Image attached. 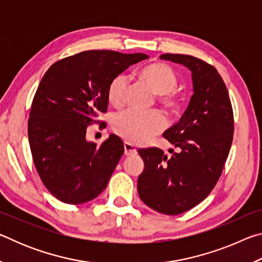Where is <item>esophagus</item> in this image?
Masks as SVG:
<instances>
[{"label":"esophagus","instance_id":"1","mask_svg":"<svg viewBox=\"0 0 262 262\" xmlns=\"http://www.w3.org/2000/svg\"><path fill=\"white\" fill-rule=\"evenodd\" d=\"M123 148H125L126 156H134V155L137 154L136 148L133 144L128 143V142H125V143H123Z\"/></svg>","mask_w":262,"mask_h":262}]
</instances>
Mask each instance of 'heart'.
Instances as JSON below:
<instances>
[{
  "label": "heart",
  "mask_w": 262,
  "mask_h": 262,
  "mask_svg": "<svg viewBox=\"0 0 262 262\" xmlns=\"http://www.w3.org/2000/svg\"><path fill=\"white\" fill-rule=\"evenodd\" d=\"M140 77L144 79L152 90L159 95V101L167 108L174 110L180 104V98L176 92L178 86V76L174 70L164 63H152L140 72ZM128 77L120 74L110 82L107 99L113 106H121L125 100ZM166 126V119L157 110L140 111L129 108L118 113L113 118V130L122 139L133 144H143L151 137L161 133Z\"/></svg>",
  "instance_id": "b5f03b06"
}]
</instances>
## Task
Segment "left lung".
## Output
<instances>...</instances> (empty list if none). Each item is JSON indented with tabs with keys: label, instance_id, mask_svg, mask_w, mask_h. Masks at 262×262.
Wrapping results in <instances>:
<instances>
[{
	"label": "left lung",
	"instance_id": "1",
	"mask_svg": "<svg viewBox=\"0 0 262 262\" xmlns=\"http://www.w3.org/2000/svg\"><path fill=\"white\" fill-rule=\"evenodd\" d=\"M192 72L193 96L180 120L164 132L179 148L168 157L158 148L140 149L144 170L137 190L145 205L165 215H178L210 194L223 171L233 139V112L228 89L215 67L198 57L163 54Z\"/></svg>",
	"mask_w": 262,
	"mask_h": 262
}]
</instances>
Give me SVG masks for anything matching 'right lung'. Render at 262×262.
Returning <instances> with one entry per match:
<instances>
[{
	"label": "right lung",
	"mask_w": 262,
	"mask_h": 262,
	"mask_svg": "<svg viewBox=\"0 0 262 262\" xmlns=\"http://www.w3.org/2000/svg\"><path fill=\"white\" fill-rule=\"evenodd\" d=\"M147 54L85 51L52 64L31 106L28 133L33 162L46 188L69 205L94 200L108 184L125 148L111 134L100 147L86 128L107 110L112 79Z\"/></svg>",
	"instance_id": "obj_1"
}]
</instances>
